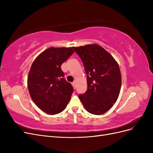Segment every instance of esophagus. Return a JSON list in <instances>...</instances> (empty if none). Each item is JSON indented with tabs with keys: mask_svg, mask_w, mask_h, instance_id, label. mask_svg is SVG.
I'll return each instance as SVG.
<instances>
[{
	"mask_svg": "<svg viewBox=\"0 0 153 153\" xmlns=\"http://www.w3.org/2000/svg\"><path fill=\"white\" fill-rule=\"evenodd\" d=\"M72 85H73L74 89H76V83H75V82H73V83H72Z\"/></svg>",
	"mask_w": 153,
	"mask_h": 153,
	"instance_id": "obj_1",
	"label": "esophagus"
}]
</instances>
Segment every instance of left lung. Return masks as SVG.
Wrapping results in <instances>:
<instances>
[{
    "mask_svg": "<svg viewBox=\"0 0 153 153\" xmlns=\"http://www.w3.org/2000/svg\"><path fill=\"white\" fill-rule=\"evenodd\" d=\"M84 64L87 90L78 96L88 112L101 115L116 102L121 87L119 66L101 46L94 44L74 47Z\"/></svg>",
    "mask_w": 153,
    "mask_h": 153,
    "instance_id": "obj_1",
    "label": "left lung"
}]
</instances>
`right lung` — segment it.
<instances>
[{
	"instance_id": "1",
	"label": "right lung",
	"mask_w": 153,
	"mask_h": 153,
	"mask_svg": "<svg viewBox=\"0 0 153 153\" xmlns=\"http://www.w3.org/2000/svg\"><path fill=\"white\" fill-rule=\"evenodd\" d=\"M73 48H49L39 54L31 66L27 78L30 97L48 114L61 112L71 99L73 88L64 78L61 67L74 53Z\"/></svg>"
}]
</instances>
